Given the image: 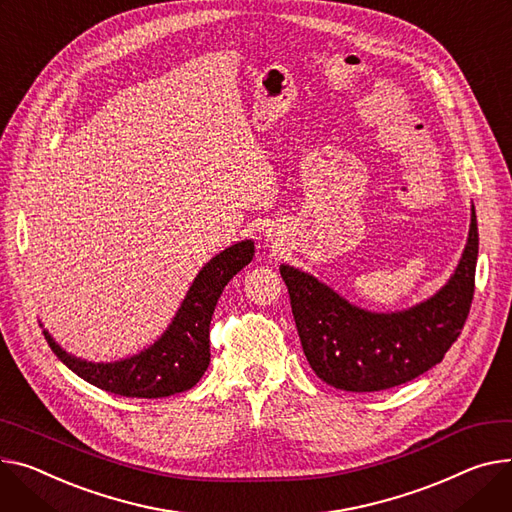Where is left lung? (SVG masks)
Listing matches in <instances>:
<instances>
[{"label": "left lung", "instance_id": "left-lung-1", "mask_svg": "<svg viewBox=\"0 0 512 512\" xmlns=\"http://www.w3.org/2000/svg\"><path fill=\"white\" fill-rule=\"evenodd\" d=\"M478 245L471 203L467 243L451 278L414 306L387 313L362 309L309 271L282 263L300 344L317 377L335 389L370 393L403 385L436 366L465 325Z\"/></svg>", "mask_w": 512, "mask_h": 512}]
</instances>
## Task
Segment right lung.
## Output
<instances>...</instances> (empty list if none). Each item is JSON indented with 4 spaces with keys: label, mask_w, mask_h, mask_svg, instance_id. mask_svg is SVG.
<instances>
[{
    "label": "right lung",
    "mask_w": 512,
    "mask_h": 512,
    "mask_svg": "<svg viewBox=\"0 0 512 512\" xmlns=\"http://www.w3.org/2000/svg\"><path fill=\"white\" fill-rule=\"evenodd\" d=\"M253 238L238 241L199 269L175 317L154 344L113 362H92L63 350L43 329L55 356L86 383L123 397L158 399L189 391L210 366V323L226 284L253 261ZM43 327V323H41Z\"/></svg>",
    "instance_id": "obj_1"
}]
</instances>
